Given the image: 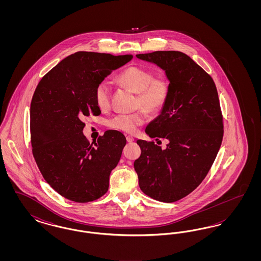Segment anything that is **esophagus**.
<instances>
[{"label": "esophagus", "mask_w": 261, "mask_h": 261, "mask_svg": "<svg viewBox=\"0 0 261 261\" xmlns=\"http://www.w3.org/2000/svg\"><path fill=\"white\" fill-rule=\"evenodd\" d=\"M126 140H127V142H128V143H132V142H134V138L132 136H126Z\"/></svg>", "instance_id": "34e87169"}]
</instances>
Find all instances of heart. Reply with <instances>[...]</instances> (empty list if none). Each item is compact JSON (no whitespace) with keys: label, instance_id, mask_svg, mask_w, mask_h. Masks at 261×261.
<instances>
[{"label":"heart","instance_id":"heart-1","mask_svg":"<svg viewBox=\"0 0 261 261\" xmlns=\"http://www.w3.org/2000/svg\"><path fill=\"white\" fill-rule=\"evenodd\" d=\"M116 82L136 93V108L139 111L132 113H119L108 122L110 128L128 134L136 132L137 128L147 120V112L156 114L165 107L170 95V82L166 77L156 76L151 70L129 66L120 71ZM95 101L100 110H108L111 106L112 87L107 80L100 81L95 89Z\"/></svg>","mask_w":261,"mask_h":261}]
</instances>
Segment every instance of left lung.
I'll use <instances>...</instances> for the list:
<instances>
[{"mask_svg": "<svg viewBox=\"0 0 261 261\" xmlns=\"http://www.w3.org/2000/svg\"><path fill=\"white\" fill-rule=\"evenodd\" d=\"M137 58L165 71L170 95L161 114L146 128L154 142L138 140L141 155L134 162L139 186L149 198L173 202L192 193L208 173L223 139V117L211 75L186 54L156 50ZM162 143V142H161Z\"/></svg>", "mask_w": 261, "mask_h": 261, "instance_id": "left-lung-1", "label": "left lung"}]
</instances>
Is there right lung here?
I'll list each match as a JSON object with an SVG mask.
<instances>
[{"label": "right lung", "instance_id": "right-lung-1", "mask_svg": "<svg viewBox=\"0 0 261 261\" xmlns=\"http://www.w3.org/2000/svg\"><path fill=\"white\" fill-rule=\"evenodd\" d=\"M132 58L77 51L51 68L36 87L30 106L32 153L46 182L65 199L89 202L109 190L126 138L109 130L91 144L83 134V121L100 114L94 97L97 85Z\"/></svg>", "mask_w": 261, "mask_h": 261}]
</instances>
